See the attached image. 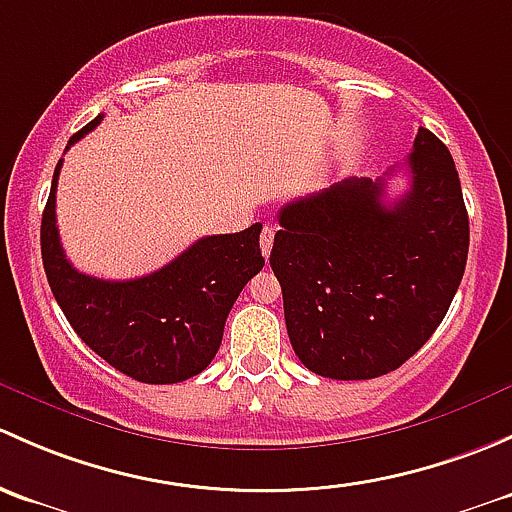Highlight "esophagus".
<instances>
[{"instance_id": "34e87169", "label": "esophagus", "mask_w": 512, "mask_h": 512, "mask_svg": "<svg viewBox=\"0 0 512 512\" xmlns=\"http://www.w3.org/2000/svg\"><path fill=\"white\" fill-rule=\"evenodd\" d=\"M273 236H276V226H263L261 231V239H258V244H261V251L263 256H271V249H273Z\"/></svg>"}]
</instances>
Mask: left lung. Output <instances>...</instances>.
Returning a JSON list of instances; mask_svg holds the SVG:
<instances>
[{
	"label": "left lung",
	"instance_id": "obj_1",
	"mask_svg": "<svg viewBox=\"0 0 512 512\" xmlns=\"http://www.w3.org/2000/svg\"><path fill=\"white\" fill-rule=\"evenodd\" d=\"M409 192L342 179L278 214L271 268L298 360L330 379L402 367L434 335L468 258V214L449 147L419 128ZM394 172H387V177Z\"/></svg>",
	"mask_w": 512,
	"mask_h": 512
}]
</instances>
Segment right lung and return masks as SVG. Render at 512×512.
<instances>
[{"label":"right lung","mask_w":512,"mask_h":512,"mask_svg":"<svg viewBox=\"0 0 512 512\" xmlns=\"http://www.w3.org/2000/svg\"><path fill=\"white\" fill-rule=\"evenodd\" d=\"M103 120L78 130L68 147ZM66 147V150H68ZM41 217V258L51 293L78 337L110 367L145 384H175L207 370L224 335L226 315L263 268L261 224L239 234L204 236L175 261L133 281H103L76 271L56 226V184Z\"/></svg>","instance_id":"1"}]
</instances>
